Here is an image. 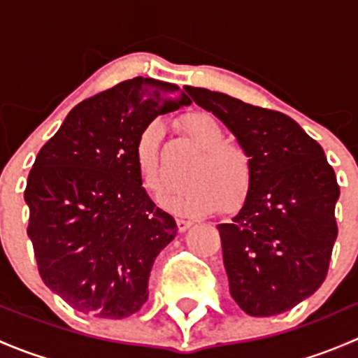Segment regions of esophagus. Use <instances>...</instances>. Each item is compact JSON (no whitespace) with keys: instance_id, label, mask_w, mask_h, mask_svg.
<instances>
[{"instance_id":"obj_1","label":"esophagus","mask_w":358,"mask_h":358,"mask_svg":"<svg viewBox=\"0 0 358 358\" xmlns=\"http://www.w3.org/2000/svg\"><path fill=\"white\" fill-rule=\"evenodd\" d=\"M192 220L189 218H176V225H178V229L182 230V232H185L187 229H190L192 227Z\"/></svg>"}]
</instances>
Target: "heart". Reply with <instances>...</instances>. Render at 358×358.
Segmentation results:
<instances>
[{
	"label": "heart",
	"instance_id": "obj_1",
	"mask_svg": "<svg viewBox=\"0 0 358 358\" xmlns=\"http://www.w3.org/2000/svg\"><path fill=\"white\" fill-rule=\"evenodd\" d=\"M187 135L202 147L189 173L190 183L183 190L169 196L164 204L182 215H204L216 211L234 213L248 199L255 178L251 154L241 143L227 142L225 129L208 112H192L182 119ZM161 124L149 122L140 133L135 147V161L143 187L154 196L168 190L169 180L159 161Z\"/></svg>",
	"mask_w": 358,
	"mask_h": 358
}]
</instances>
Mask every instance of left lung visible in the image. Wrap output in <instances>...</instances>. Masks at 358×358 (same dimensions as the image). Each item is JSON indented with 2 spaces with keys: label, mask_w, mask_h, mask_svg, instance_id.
<instances>
[{
  "label": "left lung",
  "mask_w": 358,
  "mask_h": 358,
  "mask_svg": "<svg viewBox=\"0 0 358 358\" xmlns=\"http://www.w3.org/2000/svg\"><path fill=\"white\" fill-rule=\"evenodd\" d=\"M251 154V192L218 225L230 294L252 317L291 310L326 280L338 237L333 166L312 136L282 112L187 86Z\"/></svg>",
  "instance_id": "left-lung-1"
}]
</instances>
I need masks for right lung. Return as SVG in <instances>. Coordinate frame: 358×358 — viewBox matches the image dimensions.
<instances>
[{
  "label": "right lung",
  "instance_id": "right-lung-1",
  "mask_svg": "<svg viewBox=\"0 0 358 358\" xmlns=\"http://www.w3.org/2000/svg\"><path fill=\"white\" fill-rule=\"evenodd\" d=\"M190 103L171 83L128 79L78 103L38 152L27 236L43 282L78 312L124 319L149 298L154 259L178 229L142 187L136 140Z\"/></svg>",
  "mask_w": 358,
  "mask_h": 358
}]
</instances>
